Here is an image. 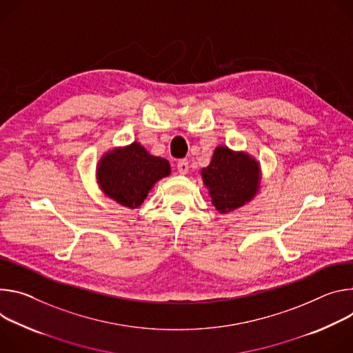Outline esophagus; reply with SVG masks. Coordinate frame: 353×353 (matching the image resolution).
<instances>
[{
  "mask_svg": "<svg viewBox=\"0 0 353 353\" xmlns=\"http://www.w3.org/2000/svg\"><path fill=\"white\" fill-rule=\"evenodd\" d=\"M176 170L179 174L182 175H186L188 171H189V164H188V160H179L178 164H176Z\"/></svg>",
  "mask_w": 353,
  "mask_h": 353,
  "instance_id": "esophagus-1",
  "label": "esophagus"
}]
</instances>
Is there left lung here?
Returning a JSON list of instances; mask_svg holds the SVG:
<instances>
[{
  "label": "left lung",
  "instance_id": "1",
  "mask_svg": "<svg viewBox=\"0 0 353 353\" xmlns=\"http://www.w3.org/2000/svg\"><path fill=\"white\" fill-rule=\"evenodd\" d=\"M212 205L227 214L250 203L259 192L262 170L259 161L247 151L217 145L210 164L201 170Z\"/></svg>",
  "mask_w": 353,
  "mask_h": 353
}]
</instances>
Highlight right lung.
<instances>
[{
  "mask_svg": "<svg viewBox=\"0 0 353 353\" xmlns=\"http://www.w3.org/2000/svg\"><path fill=\"white\" fill-rule=\"evenodd\" d=\"M171 174L165 159L151 155L140 143L108 150L98 160L95 178L106 198L137 209L160 179Z\"/></svg>",
  "mask_w": 353,
  "mask_h": 353,
  "instance_id": "1",
  "label": "right lung"
}]
</instances>
